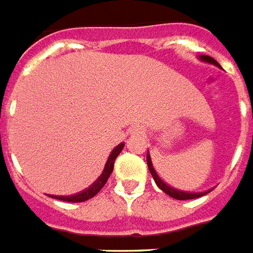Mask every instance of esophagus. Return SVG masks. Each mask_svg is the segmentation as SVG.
Instances as JSON below:
<instances>
[{
  "mask_svg": "<svg viewBox=\"0 0 253 253\" xmlns=\"http://www.w3.org/2000/svg\"><path fill=\"white\" fill-rule=\"evenodd\" d=\"M130 132H132L133 136H145V130H143L142 126H133Z\"/></svg>",
  "mask_w": 253,
  "mask_h": 253,
  "instance_id": "1",
  "label": "esophagus"
}]
</instances>
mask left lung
Segmentation results:
<instances>
[{
  "label": "left lung",
  "instance_id": "8db88e82",
  "mask_svg": "<svg viewBox=\"0 0 253 253\" xmlns=\"http://www.w3.org/2000/svg\"><path fill=\"white\" fill-rule=\"evenodd\" d=\"M201 60L205 62H210V64H213V65L218 66V68H221V65L218 64L215 60H214L213 57H210V56H201ZM146 161H147V167H149V171L151 172V175H153V177H154L155 180V184L158 185L159 188H161L162 191L165 192L166 195L171 196V197H173V199L176 200H192V199H197V197H201V196L207 195V193H209L210 191L208 192H201V193H189V192H181V191H177V189H173V188L169 187L167 184L163 183L162 181L161 177L157 175V172H155L154 167H153V165H151V159H150V155L147 154L146 157Z\"/></svg>",
  "mask_w": 253,
  "mask_h": 253
}]
</instances>
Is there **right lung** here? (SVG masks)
I'll list each match as a JSON object with an SVG mask.
<instances>
[{
	"mask_svg": "<svg viewBox=\"0 0 253 253\" xmlns=\"http://www.w3.org/2000/svg\"><path fill=\"white\" fill-rule=\"evenodd\" d=\"M123 147H124V143H120L119 146H116L114 149V151L111 153L110 158L107 161L106 166H104V169H103V173L99 176V179L92 184L91 187L87 188V189H84V192H80V193H77V195L73 196H50V197H53V199L61 200V201H68V203H82V201H86V200L91 199L94 197L96 193H98L103 187H104V184L107 183L108 180V177L114 171V166H115V161H116L117 155L120 154L121 150H123Z\"/></svg>",
	"mask_w": 253,
	"mask_h": 253,
	"instance_id": "right-lung-1",
	"label": "right lung"
}]
</instances>
